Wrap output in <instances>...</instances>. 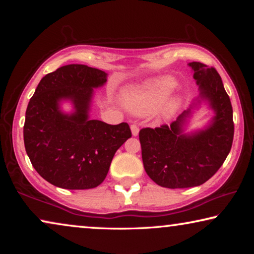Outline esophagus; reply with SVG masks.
<instances>
[{
    "label": "esophagus",
    "mask_w": 254,
    "mask_h": 254,
    "mask_svg": "<svg viewBox=\"0 0 254 254\" xmlns=\"http://www.w3.org/2000/svg\"><path fill=\"white\" fill-rule=\"evenodd\" d=\"M131 132H132V135L133 136H136L139 134V127L136 126V124H132L131 126Z\"/></svg>",
    "instance_id": "1"
}]
</instances>
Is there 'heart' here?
<instances>
[{"label":"heart","mask_w":254,"mask_h":254,"mask_svg":"<svg viewBox=\"0 0 254 254\" xmlns=\"http://www.w3.org/2000/svg\"><path fill=\"white\" fill-rule=\"evenodd\" d=\"M175 87L176 80L168 76L147 81L124 93L123 105L135 115H147L156 111L159 121L169 120L183 106L182 97L169 96Z\"/></svg>","instance_id":"heart-1"}]
</instances>
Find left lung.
<instances>
[{"instance_id": "1", "label": "left lung", "mask_w": 254, "mask_h": 254, "mask_svg": "<svg viewBox=\"0 0 254 254\" xmlns=\"http://www.w3.org/2000/svg\"><path fill=\"white\" fill-rule=\"evenodd\" d=\"M199 95L170 126L142 128L139 139L145 173L166 188H188L204 184L225 161L233 142V110L221 76L213 67L192 62ZM206 102L214 112L207 126L186 132L195 109Z\"/></svg>"}]
</instances>
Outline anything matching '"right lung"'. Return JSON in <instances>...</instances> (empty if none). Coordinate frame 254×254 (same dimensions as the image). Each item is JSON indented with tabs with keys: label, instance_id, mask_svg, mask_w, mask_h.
<instances>
[{
	"label": "right lung",
	"instance_id": "1",
	"mask_svg": "<svg viewBox=\"0 0 254 254\" xmlns=\"http://www.w3.org/2000/svg\"><path fill=\"white\" fill-rule=\"evenodd\" d=\"M105 71L67 65L46 75L30 100L23 127L24 147L33 168L54 186L89 189L101 185L118 149L131 137L127 123L111 126L89 119L94 88ZM69 101L71 112L61 109Z\"/></svg>",
	"mask_w": 254,
	"mask_h": 254
}]
</instances>
